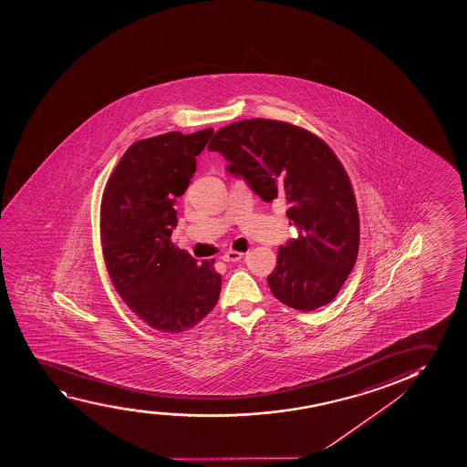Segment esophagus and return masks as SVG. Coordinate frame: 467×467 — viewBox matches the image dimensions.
I'll use <instances>...</instances> for the list:
<instances>
[{
  "mask_svg": "<svg viewBox=\"0 0 467 467\" xmlns=\"http://www.w3.org/2000/svg\"><path fill=\"white\" fill-rule=\"evenodd\" d=\"M242 258H244V254L234 252V250H230V252H226V254L222 256V259L226 261V263H236V261H241Z\"/></svg>",
  "mask_w": 467,
  "mask_h": 467,
  "instance_id": "34e87169",
  "label": "esophagus"
}]
</instances>
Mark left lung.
Masks as SVG:
<instances>
[{
  "instance_id": "1",
  "label": "left lung",
  "mask_w": 467,
  "mask_h": 467,
  "mask_svg": "<svg viewBox=\"0 0 467 467\" xmlns=\"http://www.w3.org/2000/svg\"><path fill=\"white\" fill-rule=\"evenodd\" d=\"M217 150L256 195L286 202L299 237L278 248L267 283L285 306L311 311L335 299L356 265L358 213L351 181L334 150L289 122L244 119L215 132Z\"/></svg>"
}]
</instances>
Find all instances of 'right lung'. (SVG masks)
<instances>
[{
    "label": "right lung",
    "mask_w": 467,
    "mask_h": 467,
    "mask_svg": "<svg viewBox=\"0 0 467 467\" xmlns=\"http://www.w3.org/2000/svg\"><path fill=\"white\" fill-rule=\"evenodd\" d=\"M213 133L209 127L140 140L102 196L100 242L111 283L141 321L165 334L193 327L219 300L222 276L213 259L196 263L171 242L176 196L187 191Z\"/></svg>",
    "instance_id": "1"
}]
</instances>
